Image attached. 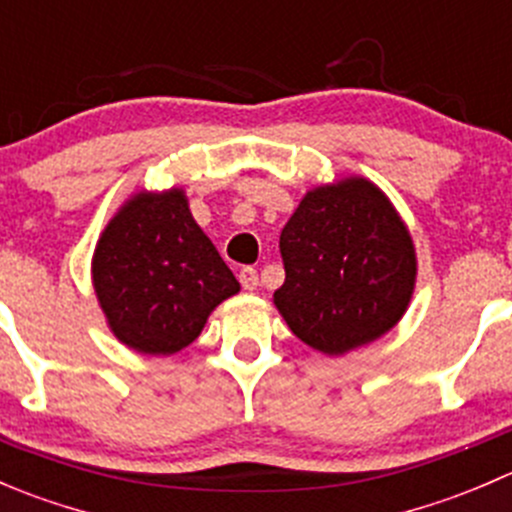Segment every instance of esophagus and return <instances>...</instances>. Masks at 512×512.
Instances as JSON below:
<instances>
[{
    "label": "esophagus",
    "mask_w": 512,
    "mask_h": 512,
    "mask_svg": "<svg viewBox=\"0 0 512 512\" xmlns=\"http://www.w3.org/2000/svg\"><path fill=\"white\" fill-rule=\"evenodd\" d=\"M240 285L245 289H257L260 285V277H257V270H252V267H242L240 270Z\"/></svg>",
    "instance_id": "esophagus-1"
}]
</instances>
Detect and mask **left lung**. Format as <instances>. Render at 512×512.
Segmentation results:
<instances>
[{"label":"left lung","instance_id":"1","mask_svg":"<svg viewBox=\"0 0 512 512\" xmlns=\"http://www.w3.org/2000/svg\"><path fill=\"white\" fill-rule=\"evenodd\" d=\"M285 285L272 294L294 337L327 356L376 342L416 289L411 232L389 195L361 175L307 190L280 235Z\"/></svg>","mask_w":512,"mask_h":512}]
</instances>
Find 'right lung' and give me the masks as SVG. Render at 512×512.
I'll return each mask as SVG.
<instances>
[{
  "mask_svg": "<svg viewBox=\"0 0 512 512\" xmlns=\"http://www.w3.org/2000/svg\"><path fill=\"white\" fill-rule=\"evenodd\" d=\"M91 285L113 337L146 356L193 344L213 309L240 292L183 188L123 200L98 235Z\"/></svg>",
  "mask_w": 512,
  "mask_h": 512,
  "instance_id": "obj_1",
  "label": "right lung"
}]
</instances>
